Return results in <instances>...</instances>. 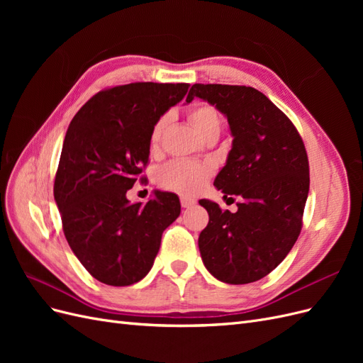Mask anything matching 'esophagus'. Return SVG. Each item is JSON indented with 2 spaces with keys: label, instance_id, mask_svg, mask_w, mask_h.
<instances>
[{
  "label": "esophagus",
  "instance_id": "1",
  "mask_svg": "<svg viewBox=\"0 0 363 363\" xmlns=\"http://www.w3.org/2000/svg\"><path fill=\"white\" fill-rule=\"evenodd\" d=\"M180 204H182V207H183V208H186V207H191V206H194V204H195V201H194V200H191V199H186V196H182V199H180Z\"/></svg>",
  "mask_w": 363,
  "mask_h": 363
}]
</instances>
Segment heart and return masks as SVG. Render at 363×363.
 Returning a JSON list of instances; mask_svg holds the SVG:
<instances>
[{
  "instance_id": "1",
  "label": "heart",
  "mask_w": 363,
  "mask_h": 363,
  "mask_svg": "<svg viewBox=\"0 0 363 363\" xmlns=\"http://www.w3.org/2000/svg\"><path fill=\"white\" fill-rule=\"evenodd\" d=\"M188 118L199 133L206 138L213 131H221L223 119L218 111L207 103H195L188 108ZM169 116H160L150 133V148L155 151L159 148L162 135L168 125ZM213 167L211 163L196 162L188 159H177L164 164L156 175V182L162 189H167L184 196H194L199 194L208 179L212 177Z\"/></svg>"
}]
</instances>
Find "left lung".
I'll return each instance as SVG.
<instances>
[{
  "label": "left lung",
  "instance_id": "left-lung-1",
  "mask_svg": "<svg viewBox=\"0 0 363 363\" xmlns=\"http://www.w3.org/2000/svg\"><path fill=\"white\" fill-rule=\"evenodd\" d=\"M221 111L233 147L215 186L240 199L238 212L201 200L208 224L199 247L206 268L228 284L257 281L288 256L303 227L309 194V159L292 121L250 86L195 83L186 98Z\"/></svg>",
  "mask_w": 363,
  "mask_h": 363
}]
</instances>
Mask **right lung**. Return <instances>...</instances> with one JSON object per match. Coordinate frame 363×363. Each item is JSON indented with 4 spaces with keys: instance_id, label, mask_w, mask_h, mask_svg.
Listing matches in <instances>:
<instances>
[{
    "instance_id": "right-lung-1",
    "label": "right lung",
    "mask_w": 363,
    "mask_h": 363,
    "mask_svg": "<svg viewBox=\"0 0 363 363\" xmlns=\"http://www.w3.org/2000/svg\"><path fill=\"white\" fill-rule=\"evenodd\" d=\"M188 83L136 82L106 87L68 127L54 179V200L74 255L98 281L130 286L144 279L159 252L163 230L180 215L179 196L155 192L147 204L128 203L142 182L150 133Z\"/></svg>"
}]
</instances>
